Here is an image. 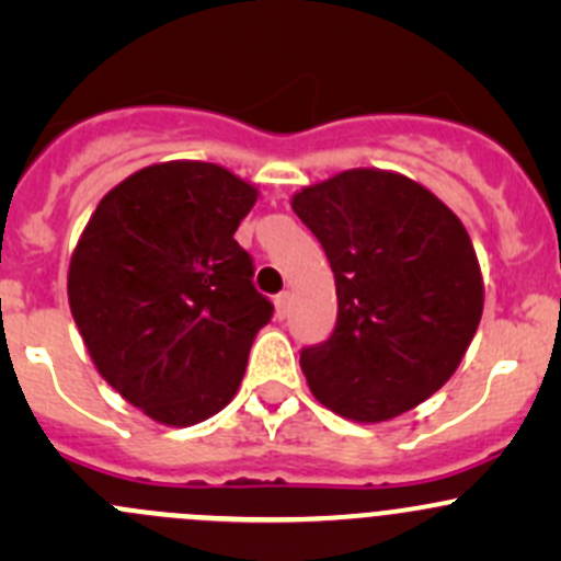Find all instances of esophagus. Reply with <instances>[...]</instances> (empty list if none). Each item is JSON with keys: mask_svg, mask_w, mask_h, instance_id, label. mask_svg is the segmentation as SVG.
Instances as JSON below:
<instances>
[{"mask_svg": "<svg viewBox=\"0 0 561 561\" xmlns=\"http://www.w3.org/2000/svg\"><path fill=\"white\" fill-rule=\"evenodd\" d=\"M274 307H276V320H285L287 312H290V293H279L274 298Z\"/></svg>", "mask_w": 561, "mask_h": 561, "instance_id": "34e87169", "label": "esophagus"}]
</instances>
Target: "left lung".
<instances>
[{"label":"left lung","mask_w":561,"mask_h":561,"mask_svg":"<svg viewBox=\"0 0 561 561\" xmlns=\"http://www.w3.org/2000/svg\"><path fill=\"white\" fill-rule=\"evenodd\" d=\"M336 279V325L301 350L320 404L380 423L426 401L461 364L483 276L461 219L407 175L355 168L293 197Z\"/></svg>","instance_id":"8db88e82"}]
</instances>
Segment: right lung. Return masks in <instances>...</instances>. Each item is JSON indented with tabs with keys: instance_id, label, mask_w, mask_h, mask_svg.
<instances>
[{
	"instance_id": "obj_1",
	"label": "right lung",
	"mask_w": 561,
	"mask_h": 561,
	"mask_svg": "<svg viewBox=\"0 0 561 561\" xmlns=\"http://www.w3.org/2000/svg\"><path fill=\"white\" fill-rule=\"evenodd\" d=\"M254 201L211 162H160L107 192L72 252L67 296L89 355L157 423L217 415L274 314L233 239Z\"/></svg>"
}]
</instances>
